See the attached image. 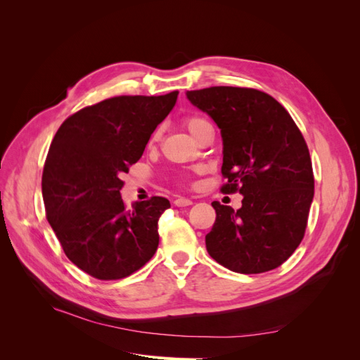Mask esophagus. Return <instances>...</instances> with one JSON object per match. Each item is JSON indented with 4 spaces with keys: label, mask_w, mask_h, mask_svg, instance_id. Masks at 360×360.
<instances>
[{
    "label": "esophagus",
    "mask_w": 360,
    "mask_h": 360,
    "mask_svg": "<svg viewBox=\"0 0 360 360\" xmlns=\"http://www.w3.org/2000/svg\"><path fill=\"white\" fill-rule=\"evenodd\" d=\"M174 204H176L177 207H188V205H192V201L189 198L180 197V198H177L176 201H174Z\"/></svg>",
    "instance_id": "34e87169"
}]
</instances>
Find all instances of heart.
Here are the masks:
<instances>
[{
    "label": "heart",
    "instance_id": "b5f03b06",
    "mask_svg": "<svg viewBox=\"0 0 360 360\" xmlns=\"http://www.w3.org/2000/svg\"><path fill=\"white\" fill-rule=\"evenodd\" d=\"M205 123H207L205 120H204L202 117H200V115H189V117L184 118V126L188 127V130H189V132H191L192 135L197 134V130H198L202 124H205ZM158 134H159V132H155L153 136H151V139H156V138H158Z\"/></svg>",
    "mask_w": 360,
    "mask_h": 360
}]
</instances>
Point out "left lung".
Here are the masks:
<instances>
[{
	"instance_id": "8db88e82",
	"label": "left lung",
	"mask_w": 360,
	"mask_h": 360,
	"mask_svg": "<svg viewBox=\"0 0 360 360\" xmlns=\"http://www.w3.org/2000/svg\"><path fill=\"white\" fill-rule=\"evenodd\" d=\"M221 129L222 193H242V207L213 201L205 236L213 259L237 274L274 270L300 245L314 198L309 150L288 111L270 94L246 86L186 93Z\"/></svg>"
}]
</instances>
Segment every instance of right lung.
<instances>
[{"label":"right lung","mask_w":360,"mask_h":360,"mask_svg":"<svg viewBox=\"0 0 360 360\" xmlns=\"http://www.w3.org/2000/svg\"><path fill=\"white\" fill-rule=\"evenodd\" d=\"M177 96L105 99L68 117L52 139L41 176L46 219L64 254L96 279H123L156 252L169 201L151 197L127 209L120 191Z\"/></svg>","instance_id":"add662e5"}]
</instances>
